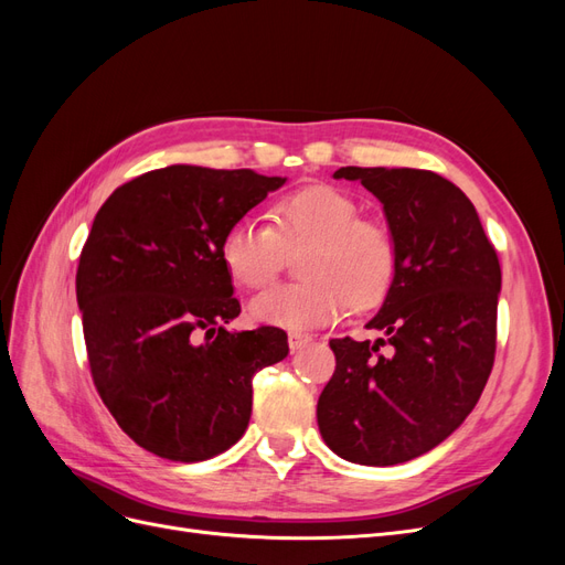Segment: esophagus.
<instances>
[{
	"label": "esophagus",
	"instance_id": "esophagus-1",
	"mask_svg": "<svg viewBox=\"0 0 565 565\" xmlns=\"http://www.w3.org/2000/svg\"><path fill=\"white\" fill-rule=\"evenodd\" d=\"M311 341L309 334H301V332H289L287 334V344H289V351H299L301 347H306Z\"/></svg>",
	"mask_w": 565,
	"mask_h": 565
}]
</instances>
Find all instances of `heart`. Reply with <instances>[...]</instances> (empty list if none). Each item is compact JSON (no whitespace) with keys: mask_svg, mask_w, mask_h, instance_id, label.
Listing matches in <instances>:
<instances>
[{"mask_svg":"<svg viewBox=\"0 0 565 565\" xmlns=\"http://www.w3.org/2000/svg\"><path fill=\"white\" fill-rule=\"evenodd\" d=\"M358 202L334 185H309L273 207L268 226L237 218L221 241V259L235 282L264 287L278 276L287 249L306 247L303 282L276 285L249 301V316L282 330H316L353 309L380 303L396 278V241L380 221L358 218Z\"/></svg>","mask_w":565,"mask_h":565,"instance_id":"heart-1","label":"heart"}]
</instances>
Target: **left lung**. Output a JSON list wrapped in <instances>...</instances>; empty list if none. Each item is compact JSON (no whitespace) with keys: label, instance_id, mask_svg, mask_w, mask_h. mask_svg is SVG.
<instances>
[{"label":"left lung","instance_id":"1","mask_svg":"<svg viewBox=\"0 0 565 565\" xmlns=\"http://www.w3.org/2000/svg\"><path fill=\"white\" fill-rule=\"evenodd\" d=\"M382 202L398 266L365 328L332 339L337 367L318 398V429L341 459L393 467L434 450L481 398L494 361L502 270L471 200L426 169L341 167Z\"/></svg>","mask_w":565,"mask_h":565}]
</instances>
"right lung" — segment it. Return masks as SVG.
<instances>
[{
  "mask_svg": "<svg viewBox=\"0 0 565 565\" xmlns=\"http://www.w3.org/2000/svg\"><path fill=\"white\" fill-rule=\"evenodd\" d=\"M287 179L172 164L119 185L77 266V303L100 401L134 443L202 461L243 438L252 377L289 353L278 328L241 316L221 259L226 231Z\"/></svg>",
  "mask_w": 565,
  "mask_h": 565,
  "instance_id": "obj_1",
  "label": "right lung"
}]
</instances>
